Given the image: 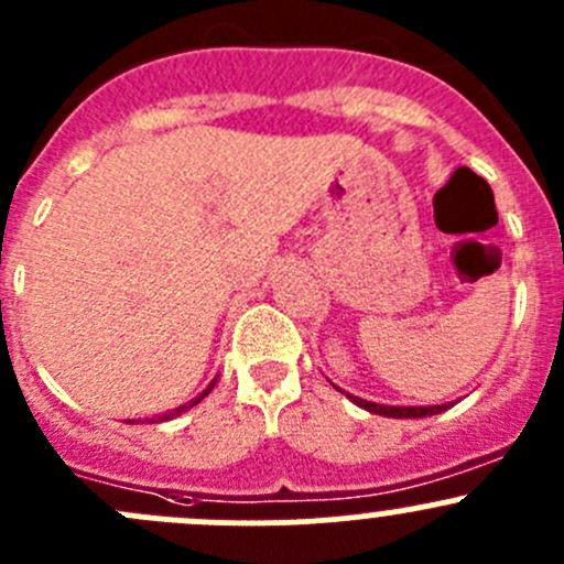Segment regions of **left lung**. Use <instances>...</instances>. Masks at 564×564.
<instances>
[{
    "instance_id": "8db88e82",
    "label": "left lung",
    "mask_w": 564,
    "mask_h": 564,
    "mask_svg": "<svg viewBox=\"0 0 564 564\" xmlns=\"http://www.w3.org/2000/svg\"><path fill=\"white\" fill-rule=\"evenodd\" d=\"M349 398L357 403V406L368 409V412L373 414H384V417H431V414H440L442 409H447V403H442V406H384V403L366 401V398H357V395H349Z\"/></svg>"
}]
</instances>
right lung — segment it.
I'll return each instance as SVG.
<instances>
[{
    "instance_id": "add662e5",
    "label": "right lung",
    "mask_w": 564,
    "mask_h": 564,
    "mask_svg": "<svg viewBox=\"0 0 564 564\" xmlns=\"http://www.w3.org/2000/svg\"><path fill=\"white\" fill-rule=\"evenodd\" d=\"M213 388H215V382H209V384H207V390H202V392H198V395L193 398V401L182 403V406H176V409H172V412H166V414H158V417H150V423H163V420H172V417H176V414L187 412V409H191V406H196V403L202 401V398H207V395H209V390H213Z\"/></svg>"
}]
</instances>
